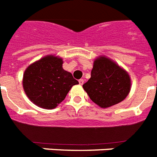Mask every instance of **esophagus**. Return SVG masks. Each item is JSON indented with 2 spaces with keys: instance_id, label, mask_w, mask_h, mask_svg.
I'll return each mask as SVG.
<instances>
[{
  "instance_id": "esophagus-1",
  "label": "esophagus",
  "mask_w": 157,
  "mask_h": 157,
  "mask_svg": "<svg viewBox=\"0 0 157 157\" xmlns=\"http://www.w3.org/2000/svg\"><path fill=\"white\" fill-rule=\"evenodd\" d=\"M79 84H80L81 86H82V85H83V84H84L83 79H80V80H79Z\"/></svg>"
}]
</instances>
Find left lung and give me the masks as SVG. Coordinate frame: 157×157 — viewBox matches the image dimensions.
Instances as JSON below:
<instances>
[{
    "mask_svg": "<svg viewBox=\"0 0 157 157\" xmlns=\"http://www.w3.org/2000/svg\"><path fill=\"white\" fill-rule=\"evenodd\" d=\"M130 86V77L125 70L107 57L99 56L94 62L91 77L83 88L94 103L107 108L124 100Z\"/></svg>",
    "mask_w": 157,
    "mask_h": 157,
    "instance_id": "8db88e82",
    "label": "left lung"
}]
</instances>
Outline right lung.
Masks as SVG:
<instances>
[{"label": "right lung", "instance_id": "1", "mask_svg": "<svg viewBox=\"0 0 157 157\" xmlns=\"http://www.w3.org/2000/svg\"><path fill=\"white\" fill-rule=\"evenodd\" d=\"M63 59L54 55L43 57L28 67L23 86L28 98L36 106L53 109L63 102L78 81L63 68Z\"/></svg>", "mask_w": 157, "mask_h": 157}]
</instances>
